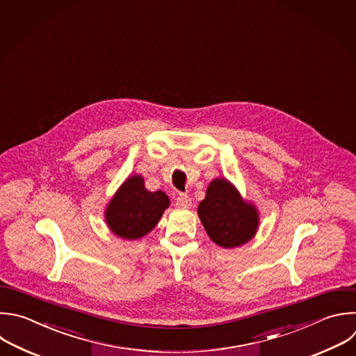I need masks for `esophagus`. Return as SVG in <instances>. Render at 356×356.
<instances>
[{"instance_id":"34e87169","label":"esophagus","mask_w":356,"mask_h":356,"mask_svg":"<svg viewBox=\"0 0 356 356\" xmlns=\"http://www.w3.org/2000/svg\"><path fill=\"white\" fill-rule=\"evenodd\" d=\"M176 205H177V208L187 209V208L191 207V198H190L187 194L179 193V195H177V198H176Z\"/></svg>"}]
</instances>
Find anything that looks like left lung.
I'll list each match as a JSON object with an SVG mask.
<instances>
[{
  "label": "left lung",
  "mask_w": 356,
  "mask_h": 356,
  "mask_svg": "<svg viewBox=\"0 0 356 356\" xmlns=\"http://www.w3.org/2000/svg\"><path fill=\"white\" fill-rule=\"evenodd\" d=\"M198 216L213 243L233 249L248 243L257 232V208L243 201L226 179H215L198 205Z\"/></svg>",
  "instance_id": "8db88e82"
}]
</instances>
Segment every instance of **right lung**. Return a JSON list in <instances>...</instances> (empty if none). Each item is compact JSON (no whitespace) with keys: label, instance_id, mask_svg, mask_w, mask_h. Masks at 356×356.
<instances>
[{"label":"right lung","instance_id":"obj_1","mask_svg":"<svg viewBox=\"0 0 356 356\" xmlns=\"http://www.w3.org/2000/svg\"><path fill=\"white\" fill-rule=\"evenodd\" d=\"M169 204L163 191H148L143 176L136 175L123 183L108 202L106 222L118 238L141 239L156 226Z\"/></svg>","mask_w":356,"mask_h":356}]
</instances>
